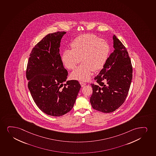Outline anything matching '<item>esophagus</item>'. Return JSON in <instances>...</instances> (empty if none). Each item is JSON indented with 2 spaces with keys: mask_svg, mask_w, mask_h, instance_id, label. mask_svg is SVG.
<instances>
[{
  "mask_svg": "<svg viewBox=\"0 0 156 156\" xmlns=\"http://www.w3.org/2000/svg\"><path fill=\"white\" fill-rule=\"evenodd\" d=\"M80 83L81 86L82 87L85 86V85H86L85 83H83V82H80Z\"/></svg>",
  "mask_w": 156,
  "mask_h": 156,
  "instance_id": "1",
  "label": "esophagus"
}]
</instances>
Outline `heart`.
Wrapping results in <instances>:
<instances>
[{
    "instance_id": "1",
    "label": "heart",
    "mask_w": 156,
    "mask_h": 156,
    "mask_svg": "<svg viewBox=\"0 0 156 156\" xmlns=\"http://www.w3.org/2000/svg\"><path fill=\"white\" fill-rule=\"evenodd\" d=\"M71 50H65L61 56L62 64L68 69L73 70L71 78L80 81L90 79L92 71L101 69L109 54L107 42L96 35L86 34L77 37L70 44Z\"/></svg>"
}]
</instances>
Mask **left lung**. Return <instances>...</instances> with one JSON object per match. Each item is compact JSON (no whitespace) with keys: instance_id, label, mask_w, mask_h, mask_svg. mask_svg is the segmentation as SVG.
<instances>
[{"instance_id":"1","label":"left lung","mask_w":156,"mask_h":156,"mask_svg":"<svg viewBox=\"0 0 156 156\" xmlns=\"http://www.w3.org/2000/svg\"><path fill=\"white\" fill-rule=\"evenodd\" d=\"M113 41L114 51L94 77L96 84H91V106L104 113L115 111L125 102L133 78V67L126 48L115 35Z\"/></svg>"}]
</instances>
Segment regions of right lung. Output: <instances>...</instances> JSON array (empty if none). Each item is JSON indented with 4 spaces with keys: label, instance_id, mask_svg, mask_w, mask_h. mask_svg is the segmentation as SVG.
Instances as JSON below:
<instances>
[{
    "label": "right lung",
    "instance_id": "right-lung-1",
    "mask_svg": "<svg viewBox=\"0 0 156 156\" xmlns=\"http://www.w3.org/2000/svg\"><path fill=\"white\" fill-rule=\"evenodd\" d=\"M65 31L49 34L33 48L30 54L26 77L28 87L35 103L48 115L59 117L73 108L81 86L75 80L66 81L68 71L59 54Z\"/></svg>",
    "mask_w": 156,
    "mask_h": 156
}]
</instances>
